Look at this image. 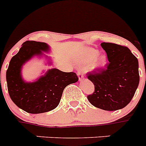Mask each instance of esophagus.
I'll return each instance as SVG.
<instances>
[{
    "label": "esophagus",
    "instance_id": "34e87169",
    "mask_svg": "<svg viewBox=\"0 0 146 146\" xmlns=\"http://www.w3.org/2000/svg\"><path fill=\"white\" fill-rule=\"evenodd\" d=\"M77 75H78V77H79V81H81L82 79L84 78L83 73H82L81 71H78V72H77Z\"/></svg>",
    "mask_w": 146,
    "mask_h": 146
}]
</instances>
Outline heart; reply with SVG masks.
Instances as JSON below:
<instances>
[{
    "instance_id": "1",
    "label": "heart",
    "mask_w": 146,
    "mask_h": 146,
    "mask_svg": "<svg viewBox=\"0 0 146 146\" xmlns=\"http://www.w3.org/2000/svg\"><path fill=\"white\" fill-rule=\"evenodd\" d=\"M98 53L94 48H85L77 58V64L81 67H88L92 71L102 69L107 64L108 58L106 54Z\"/></svg>"
}]
</instances>
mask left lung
<instances>
[{
    "instance_id": "left-lung-1",
    "label": "left lung",
    "mask_w": 146,
    "mask_h": 146,
    "mask_svg": "<svg viewBox=\"0 0 146 146\" xmlns=\"http://www.w3.org/2000/svg\"><path fill=\"white\" fill-rule=\"evenodd\" d=\"M101 46L110 63L106 69L88 73L95 88L88 100L101 110H121L131 102L138 88V60L125 46L111 42H102Z\"/></svg>"
}]
</instances>
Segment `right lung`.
I'll list each match as a JSON object with an SVG mask.
<instances>
[{
    "mask_svg": "<svg viewBox=\"0 0 146 146\" xmlns=\"http://www.w3.org/2000/svg\"><path fill=\"white\" fill-rule=\"evenodd\" d=\"M49 51L50 47L46 42L26 41L9 61L6 74L9 97L18 107L28 113L39 114L55 109L64 89L79 80L75 73H65L56 68L48 69L34 82L24 80L22 67L34 57L44 56L46 64H52L50 57L43 53Z\"/></svg>",
    "mask_w": 146,
    "mask_h": 146,
    "instance_id": "1",
    "label": "right lung"
}]
</instances>
